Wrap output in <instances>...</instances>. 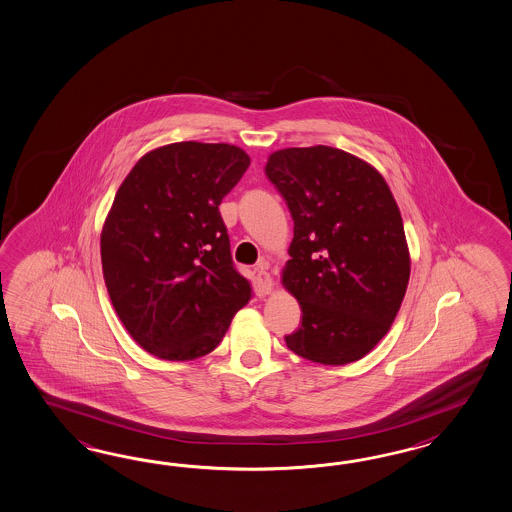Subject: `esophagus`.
<instances>
[{"label":"esophagus","instance_id":"1","mask_svg":"<svg viewBox=\"0 0 512 512\" xmlns=\"http://www.w3.org/2000/svg\"><path fill=\"white\" fill-rule=\"evenodd\" d=\"M267 269H269V263L262 260L254 271L256 273V288L260 289L262 293H271L273 286H275V282H273L271 275L267 273Z\"/></svg>","mask_w":512,"mask_h":512}]
</instances>
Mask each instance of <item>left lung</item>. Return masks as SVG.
I'll list each match as a JSON object with an SVG mask.
<instances>
[{"label":"left lung","mask_w":512,"mask_h":512,"mask_svg":"<svg viewBox=\"0 0 512 512\" xmlns=\"http://www.w3.org/2000/svg\"><path fill=\"white\" fill-rule=\"evenodd\" d=\"M265 174L293 217L282 284L302 323L286 345L325 366L356 362L392 327L410 278L394 195L377 169L332 146L273 152Z\"/></svg>","instance_id":"obj_1"}]
</instances>
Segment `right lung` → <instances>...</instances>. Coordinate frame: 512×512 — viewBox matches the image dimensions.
<instances>
[{
	"mask_svg": "<svg viewBox=\"0 0 512 512\" xmlns=\"http://www.w3.org/2000/svg\"><path fill=\"white\" fill-rule=\"evenodd\" d=\"M249 165L239 146L172 143L118 187L100 237L105 286L148 353L174 362L211 353L249 302L219 213Z\"/></svg>",
	"mask_w": 512,
	"mask_h": 512,
	"instance_id": "obj_1",
	"label": "right lung"
}]
</instances>
